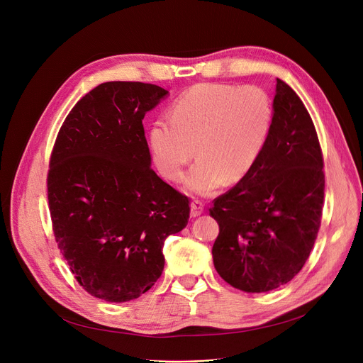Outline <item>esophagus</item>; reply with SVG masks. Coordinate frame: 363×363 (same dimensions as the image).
I'll return each mask as SVG.
<instances>
[{
  "label": "esophagus",
  "instance_id": "obj_1",
  "mask_svg": "<svg viewBox=\"0 0 363 363\" xmlns=\"http://www.w3.org/2000/svg\"><path fill=\"white\" fill-rule=\"evenodd\" d=\"M189 207H191V216L193 218L200 216L203 213V211H204V204L200 200H193L191 204H189Z\"/></svg>",
  "mask_w": 363,
  "mask_h": 363
}]
</instances>
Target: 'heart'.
I'll list each match as a JSON object with an SVG mask.
<instances>
[{
  "label": "heart",
  "mask_w": 363,
  "mask_h": 363,
  "mask_svg": "<svg viewBox=\"0 0 363 363\" xmlns=\"http://www.w3.org/2000/svg\"><path fill=\"white\" fill-rule=\"evenodd\" d=\"M272 103L257 86L200 84L185 91L150 129V150L160 174L179 181L194 157L185 185L212 193L225 181L235 184L256 164L272 123ZM196 151H194V147Z\"/></svg>",
  "instance_id": "1"
}]
</instances>
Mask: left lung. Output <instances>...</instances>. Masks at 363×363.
<instances>
[{
    "label": "left lung",
    "instance_id": "8db88e82",
    "mask_svg": "<svg viewBox=\"0 0 363 363\" xmlns=\"http://www.w3.org/2000/svg\"><path fill=\"white\" fill-rule=\"evenodd\" d=\"M323 189L311 114L291 86L277 79L272 123L256 164L208 211L219 223L212 255L222 279L245 293L291 281L318 237Z\"/></svg>",
    "mask_w": 363,
    "mask_h": 363
}]
</instances>
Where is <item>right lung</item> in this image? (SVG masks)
I'll use <instances>...</instances> for the list:
<instances>
[{
  "mask_svg": "<svg viewBox=\"0 0 363 363\" xmlns=\"http://www.w3.org/2000/svg\"><path fill=\"white\" fill-rule=\"evenodd\" d=\"M167 94L106 82L74 104L50 156L48 207L57 245L91 296L122 303L160 278L164 240L189 219V200L150 167L143 119Z\"/></svg>",
  "mask_w": 363,
  "mask_h": 363,
  "instance_id": "right-lung-1",
  "label": "right lung"
}]
</instances>
